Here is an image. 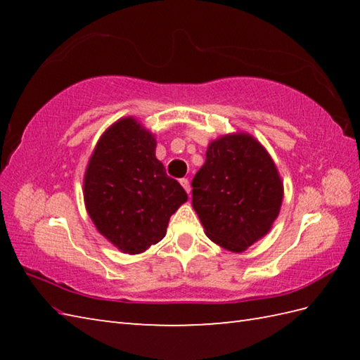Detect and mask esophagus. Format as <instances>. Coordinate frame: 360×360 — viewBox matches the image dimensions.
<instances>
[{
  "mask_svg": "<svg viewBox=\"0 0 360 360\" xmlns=\"http://www.w3.org/2000/svg\"><path fill=\"white\" fill-rule=\"evenodd\" d=\"M179 182H181V186H182V187H184V190H186V192H187V193H190V182H188V179H186V178H182V179L179 181Z\"/></svg>",
  "mask_w": 360,
  "mask_h": 360,
  "instance_id": "34e87169",
  "label": "esophagus"
}]
</instances>
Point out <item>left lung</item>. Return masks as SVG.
I'll use <instances>...</instances> for the list:
<instances>
[{"label": "left lung", "instance_id": "1", "mask_svg": "<svg viewBox=\"0 0 360 360\" xmlns=\"http://www.w3.org/2000/svg\"><path fill=\"white\" fill-rule=\"evenodd\" d=\"M192 187V205L205 235L232 252L263 238L283 201L277 167L263 145L246 133L210 142Z\"/></svg>", "mask_w": 360, "mask_h": 360}]
</instances>
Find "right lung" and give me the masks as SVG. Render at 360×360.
<instances>
[{
  "label": "right lung",
  "instance_id": "1",
  "mask_svg": "<svg viewBox=\"0 0 360 360\" xmlns=\"http://www.w3.org/2000/svg\"><path fill=\"white\" fill-rule=\"evenodd\" d=\"M156 139L133 117L111 125L91 156L83 196L97 231L125 254H141L167 233L170 217L187 201L155 156Z\"/></svg>",
  "mask_w": 360,
  "mask_h": 360
}]
</instances>
